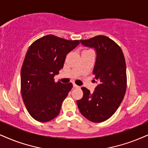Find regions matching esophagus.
Here are the masks:
<instances>
[{"label": "esophagus", "instance_id": "obj_1", "mask_svg": "<svg viewBox=\"0 0 148 148\" xmlns=\"http://www.w3.org/2000/svg\"><path fill=\"white\" fill-rule=\"evenodd\" d=\"M73 87H75V88H79V87H80L79 86L76 85L75 83H74V84H73Z\"/></svg>", "mask_w": 148, "mask_h": 148}]
</instances>
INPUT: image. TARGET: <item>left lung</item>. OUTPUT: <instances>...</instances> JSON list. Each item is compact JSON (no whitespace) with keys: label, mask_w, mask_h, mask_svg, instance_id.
I'll list each match as a JSON object with an SVG mask.
<instances>
[{"label":"left lung","mask_w":148,"mask_h":148,"mask_svg":"<svg viewBox=\"0 0 148 148\" xmlns=\"http://www.w3.org/2000/svg\"><path fill=\"white\" fill-rule=\"evenodd\" d=\"M80 42L96 50L93 74L100 83L92 93L82 87L83 96L76 102L84 117L93 122H102L115 113L124 99L127 87L124 55L120 46L104 35Z\"/></svg>","instance_id":"8db88e82"}]
</instances>
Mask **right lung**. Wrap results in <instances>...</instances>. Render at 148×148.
<instances>
[{"label": "right lung", "instance_id": "1", "mask_svg": "<svg viewBox=\"0 0 148 148\" xmlns=\"http://www.w3.org/2000/svg\"><path fill=\"white\" fill-rule=\"evenodd\" d=\"M79 43L48 35L35 40L28 49L21 69V93L35 120L46 122L59 114L73 85L55 83L54 77L63 68L67 54Z\"/></svg>", "mask_w": 148, "mask_h": 148}]
</instances>
